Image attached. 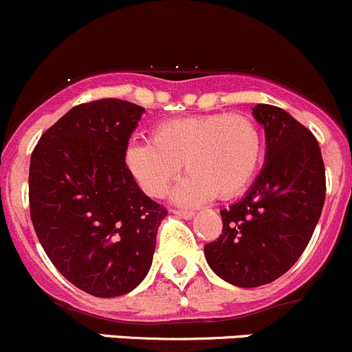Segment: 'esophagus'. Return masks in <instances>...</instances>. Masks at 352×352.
<instances>
[{
  "mask_svg": "<svg viewBox=\"0 0 352 352\" xmlns=\"http://www.w3.org/2000/svg\"><path fill=\"white\" fill-rule=\"evenodd\" d=\"M175 214L177 216L184 217V219H192V216H194V212H192V210H187V209H177Z\"/></svg>",
  "mask_w": 352,
  "mask_h": 352,
  "instance_id": "obj_1",
  "label": "esophagus"
}]
</instances>
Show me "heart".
Returning <instances> with one entry per match:
<instances>
[{
    "instance_id": "1",
    "label": "heart",
    "mask_w": 352,
    "mask_h": 352,
    "mask_svg": "<svg viewBox=\"0 0 352 352\" xmlns=\"http://www.w3.org/2000/svg\"><path fill=\"white\" fill-rule=\"evenodd\" d=\"M263 157V135L244 114L212 113L157 124L151 142H133L126 165L140 187L162 197L182 170L190 175L177 188V201L195 204L214 195L232 199L251 184Z\"/></svg>"
}]
</instances>
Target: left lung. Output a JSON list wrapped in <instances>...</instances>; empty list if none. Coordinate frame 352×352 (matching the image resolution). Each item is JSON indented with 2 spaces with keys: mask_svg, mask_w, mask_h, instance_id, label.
Here are the masks:
<instances>
[{
  "mask_svg": "<svg viewBox=\"0 0 352 352\" xmlns=\"http://www.w3.org/2000/svg\"><path fill=\"white\" fill-rule=\"evenodd\" d=\"M266 133V164L253 187L221 210L223 232L204 246L217 276L238 287L275 282L300 258L325 201V166L319 143L287 111L253 108Z\"/></svg>",
  "mask_w": 352,
  "mask_h": 352,
  "instance_id": "1",
  "label": "left lung"
}]
</instances>
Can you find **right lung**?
<instances>
[{"label":"right lung","instance_id":"right-lung-1","mask_svg":"<svg viewBox=\"0 0 352 352\" xmlns=\"http://www.w3.org/2000/svg\"><path fill=\"white\" fill-rule=\"evenodd\" d=\"M145 109L98 99L47 129L30 160V217L55 268L94 297H118L145 278L166 209L143 194L126 148Z\"/></svg>","mask_w":352,"mask_h":352}]
</instances>
